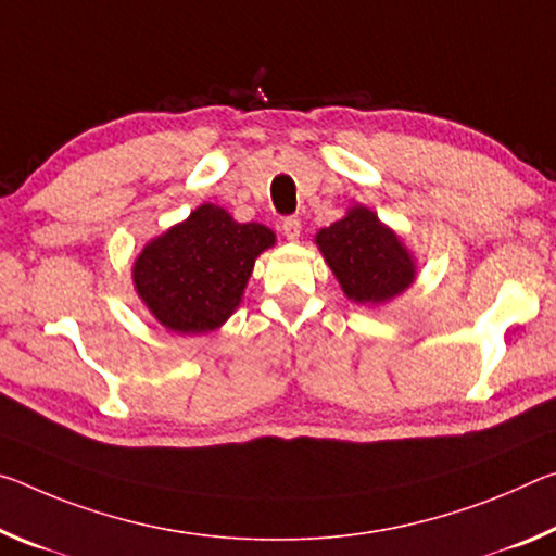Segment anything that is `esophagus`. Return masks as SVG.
<instances>
[{"instance_id":"obj_1","label":"esophagus","mask_w":556,"mask_h":556,"mask_svg":"<svg viewBox=\"0 0 556 556\" xmlns=\"http://www.w3.org/2000/svg\"><path fill=\"white\" fill-rule=\"evenodd\" d=\"M280 231H283L288 241H298L300 231H303V224H300V218L288 216V218H283V224H280Z\"/></svg>"}]
</instances>
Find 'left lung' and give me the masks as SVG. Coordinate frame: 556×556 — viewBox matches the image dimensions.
<instances>
[{
  "label": "left lung",
  "mask_w": 556,
  "mask_h": 556,
  "mask_svg": "<svg viewBox=\"0 0 556 556\" xmlns=\"http://www.w3.org/2000/svg\"><path fill=\"white\" fill-rule=\"evenodd\" d=\"M342 293L357 305H384L414 286V253L369 206H350L340 222L315 233Z\"/></svg>",
  "instance_id": "8db88e82"
}]
</instances>
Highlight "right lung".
Returning <instances> with one entry per match:
<instances>
[{
    "label": "right lung",
    "mask_w": 556,
    "mask_h": 556,
    "mask_svg": "<svg viewBox=\"0 0 556 556\" xmlns=\"http://www.w3.org/2000/svg\"><path fill=\"white\" fill-rule=\"evenodd\" d=\"M273 245L268 226L239 224L206 202L142 245L132 263L135 293L169 332H214L241 305L256 258Z\"/></svg>",
    "instance_id": "obj_1"
}]
</instances>
